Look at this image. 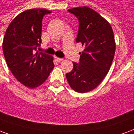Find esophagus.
Masks as SVG:
<instances>
[{
    "instance_id": "1",
    "label": "esophagus",
    "mask_w": 134,
    "mask_h": 134,
    "mask_svg": "<svg viewBox=\"0 0 134 134\" xmlns=\"http://www.w3.org/2000/svg\"><path fill=\"white\" fill-rule=\"evenodd\" d=\"M54 59H55L57 62H61L63 59L62 58H59V57H54Z\"/></svg>"
}]
</instances>
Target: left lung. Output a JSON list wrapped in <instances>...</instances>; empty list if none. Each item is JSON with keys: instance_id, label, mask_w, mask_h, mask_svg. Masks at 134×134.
<instances>
[{"instance_id": "left-lung-1", "label": "left lung", "mask_w": 134, "mask_h": 134, "mask_svg": "<svg viewBox=\"0 0 134 134\" xmlns=\"http://www.w3.org/2000/svg\"><path fill=\"white\" fill-rule=\"evenodd\" d=\"M78 19L76 42L84 50L78 63L73 62L72 70L66 74L68 83L77 93L95 89L105 77L112 64L115 50L112 27L105 19L90 8L69 9Z\"/></svg>"}]
</instances>
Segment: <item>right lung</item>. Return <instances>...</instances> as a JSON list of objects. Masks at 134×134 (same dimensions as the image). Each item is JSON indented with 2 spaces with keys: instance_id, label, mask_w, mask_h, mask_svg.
<instances>
[{
  "instance_id": "right-lung-1",
  "label": "right lung",
  "mask_w": 134,
  "mask_h": 134,
  "mask_svg": "<svg viewBox=\"0 0 134 134\" xmlns=\"http://www.w3.org/2000/svg\"><path fill=\"white\" fill-rule=\"evenodd\" d=\"M51 13L40 8L24 11L11 21L5 34L3 51L8 67L28 87L41 85L54 67L52 56L36 50L41 46L43 17Z\"/></svg>"
}]
</instances>
